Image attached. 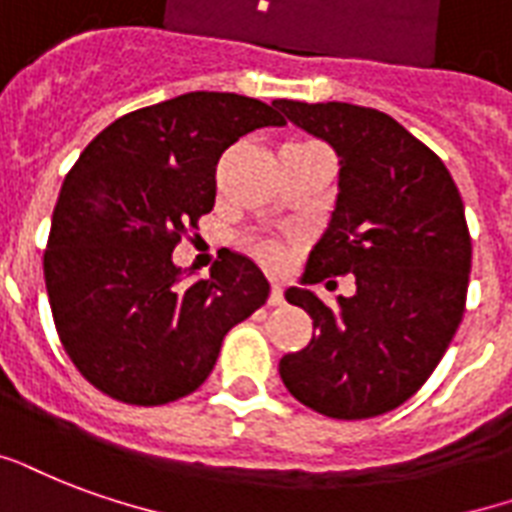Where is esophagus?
Returning <instances> with one entry per match:
<instances>
[{"label": "esophagus", "instance_id": "1", "mask_svg": "<svg viewBox=\"0 0 512 512\" xmlns=\"http://www.w3.org/2000/svg\"><path fill=\"white\" fill-rule=\"evenodd\" d=\"M283 302H286V299H283V286H280V283H272L270 305H272V307H278V305H283Z\"/></svg>", "mask_w": 512, "mask_h": 512}]
</instances>
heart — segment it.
I'll return each instance as SVG.
<instances>
[{"label": "heart", "instance_id": "obj_1", "mask_svg": "<svg viewBox=\"0 0 512 512\" xmlns=\"http://www.w3.org/2000/svg\"><path fill=\"white\" fill-rule=\"evenodd\" d=\"M253 253L259 256L264 264H270V267H280L283 261H286V251L280 248L278 242H272V240H256L251 245Z\"/></svg>", "mask_w": 512, "mask_h": 512}]
</instances>
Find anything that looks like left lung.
Returning <instances> with one entry per match:
<instances>
[{
  "label": "left lung",
  "instance_id": "left-lung-1",
  "mask_svg": "<svg viewBox=\"0 0 512 512\" xmlns=\"http://www.w3.org/2000/svg\"><path fill=\"white\" fill-rule=\"evenodd\" d=\"M291 124L340 156L332 221L286 299L313 318V340L280 359L294 397L329 418L383 416L416 394L459 329L472 240L440 156L391 115L348 102L278 99ZM353 274L357 294L324 306L306 288Z\"/></svg>",
  "mask_w": 512,
  "mask_h": 512
}]
</instances>
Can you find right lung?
Listing matches in <instances>:
<instances>
[{
	"label": "right lung",
	"instance_id": "obj_1",
	"mask_svg": "<svg viewBox=\"0 0 512 512\" xmlns=\"http://www.w3.org/2000/svg\"><path fill=\"white\" fill-rule=\"evenodd\" d=\"M283 124L251 96L191 91L113 121L69 169L42 270L61 345L102 394L153 407L197 391L226 332L267 302L248 256L188 280L172 251L213 210L221 153Z\"/></svg>",
	"mask_w": 512,
	"mask_h": 512
}]
</instances>
